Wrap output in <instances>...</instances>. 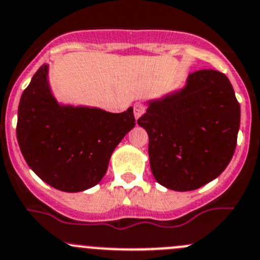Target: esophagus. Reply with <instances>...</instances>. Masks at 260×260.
<instances>
[{"mask_svg":"<svg viewBox=\"0 0 260 260\" xmlns=\"http://www.w3.org/2000/svg\"><path fill=\"white\" fill-rule=\"evenodd\" d=\"M144 112H146V107H144L142 103H136L135 107H133V113H135L136 119H138L139 117L143 116Z\"/></svg>","mask_w":260,"mask_h":260,"instance_id":"esophagus-1","label":"esophagus"}]
</instances>
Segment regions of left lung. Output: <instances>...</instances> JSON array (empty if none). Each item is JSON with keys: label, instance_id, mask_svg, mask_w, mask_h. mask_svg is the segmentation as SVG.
Segmentation results:
<instances>
[{"label": "left lung", "instance_id": "8db88e82", "mask_svg": "<svg viewBox=\"0 0 260 260\" xmlns=\"http://www.w3.org/2000/svg\"><path fill=\"white\" fill-rule=\"evenodd\" d=\"M147 106L138 124L148 133L149 163L159 184L187 192L222 174L236 151L240 125V106L224 73H190L183 88Z\"/></svg>", "mask_w": 260, "mask_h": 260}]
</instances>
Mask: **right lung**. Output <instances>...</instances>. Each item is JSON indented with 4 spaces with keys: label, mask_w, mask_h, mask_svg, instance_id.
<instances>
[{
    "label": "right lung",
    "mask_w": 260,
    "mask_h": 260,
    "mask_svg": "<svg viewBox=\"0 0 260 260\" xmlns=\"http://www.w3.org/2000/svg\"><path fill=\"white\" fill-rule=\"evenodd\" d=\"M42 64L21 95L17 141L29 168L62 192L89 189L101 182L123 137L136 125L133 108L111 113L59 103Z\"/></svg>",
    "instance_id": "add662e5"
}]
</instances>
